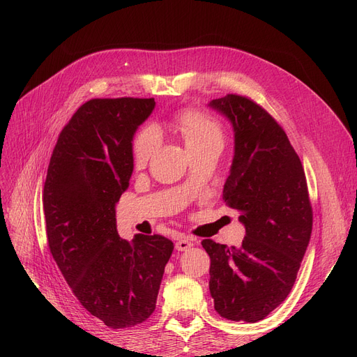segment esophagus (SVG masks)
I'll list each match as a JSON object with an SVG mask.
<instances>
[{"instance_id":"34e87169","label":"esophagus","mask_w":357,"mask_h":357,"mask_svg":"<svg viewBox=\"0 0 357 357\" xmlns=\"http://www.w3.org/2000/svg\"><path fill=\"white\" fill-rule=\"evenodd\" d=\"M193 245V240L189 238V236H180L176 241V250L178 252H185L188 248H190Z\"/></svg>"}]
</instances>
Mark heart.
<instances>
[{"instance_id": "b5f03b06", "label": "heart", "mask_w": 357, "mask_h": 357, "mask_svg": "<svg viewBox=\"0 0 357 357\" xmlns=\"http://www.w3.org/2000/svg\"><path fill=\"white\" fill-rule=\"evenodd\" d=\"M171 125L177 132L181 134L188 149L210 142V139H223V132L219 123L198 110H186L177 113L174 119H172ZM158 143L159 135L153 126L144 128L135 137L132 147L135 167H144L147 164L156 150Z\"/></svg>"}]
</instances>
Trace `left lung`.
Masks as SVG:
<instances>
[{
	"label": "left lung",
	"instance_id": "8db88e82",
	"mask_svg": "<svg viewBox=\"0 0 357 357\" xmlns=\"http://www.w3.org/2000/svg\"><path fill=\"white\" fill-rule=\"evenodd\" d=\"M208 107L234 129L223 201L245 228L240 247L201 243L211 259L210 294L222 317L256 323L287 298L310 243L305 172L283 128L261 105L226 95Z\"/></svg>",
	"mask_w": 357,
	"mask_h": 357
}]
</instances>
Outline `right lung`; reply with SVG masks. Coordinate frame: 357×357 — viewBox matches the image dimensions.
I'll return each mask as SVG.
<instances>
[{"label":"right lung","instance_id":"1","mask_svg":"<svg viewBox=\"0 0 357 357\" xmlns=\"http://www.w3.org/2000/svg\"><path fill=\"white\" fill-rule=\"evenodd\" d=\"M155 100H91L53 149L43 189L50 253L74 296L113 329L143 323L172 253L162 235L122 240L116 204L134 171L132 139Z\"/></svg>","mask_w":357,"mask_h":357}]
</instances>
